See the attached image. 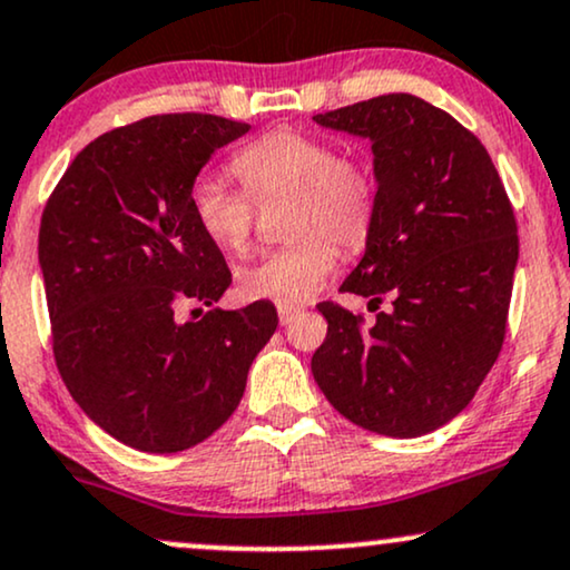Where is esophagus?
Returning a JSON list of instances; mask_svg holds the SVG:
<instances>
[{
    "instance_id": "34e87169",
    "label": "esophagus",
    "mask_w": 570,
    "mask_h": 570,
    "mask_svg": "<svg viewBox=\"0 0 570 570\" xmlns=\"http://www.w3.org/2000/svg\"><path fill=\"white\" fill-rule=\"evenodd\" d=\"M277 314H279V325H291L293 320H296V308H287V306H279L277 308Z\"/></svg>"
}]
</instances>
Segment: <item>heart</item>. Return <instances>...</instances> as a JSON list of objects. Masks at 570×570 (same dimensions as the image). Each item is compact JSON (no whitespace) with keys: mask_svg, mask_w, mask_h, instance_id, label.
Segmentation results:
<instances>
[{"mask_svg":"<svg viewBox=\"0 0 570 570\" xmlns=\"http://www.w3.org/2000/svg\"><path fill=\"white\" fill-rule=\"evenodd\" d=\"M232 171L256 206L291 200L285 248L266 253L237 269V293L245 301L298 306L317 296L335 266V250L354 253L367 243L375 224V181L360 160L338 158L333 142L279 129L245 145ZM189 208L210 243L222 250L248 248L256 208L227 181L203 174L189 187Z\"/></svg>","mask_w":570,"mask_h":570,"instance_id":"obj_1","label":"heart"}]
</instances>
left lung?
Returning <instances> with one entry per match:
<instances>
[{"mask_svg": "<svg viewBox=\"0 0 570 570\" xmlns=\"http://www.w3.org/2000/svg\"><path fill=\"white\" fill-rule=\"evenodd\" d=\"M325 129L370 139L375 224L343 293L389 314L362 330L338 304H320L327 338L312 375L327 402L364 431L414 439L456 417L500 356L518 227L479 137L446 110L396 91L314 116Z\"/></svg>", "mask_w": 570, "mask_h": 570, "instance_id": "1", "label": "left lung"}]
</instances>
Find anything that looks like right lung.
<instances>
[{
    "label": "right lung",
    "mask_w": 570,
    "mask_h": 570,
    "mask_svg": "<svg viewBox=\"0 0 570 570\" xmlns=\"http://www.w3.org/2000/svg\"><path fill=\"white\" fill-rule=\"evenodd\" d=\"M248 129L208 114L121 126L83 147L41 214L39 266L62 383L91 423L139 452H185L227 423L277 330L266 301L203 312L232 274L195 222L189 187ZM187 305L204 317L181 321Z\"/></svg>",
    "instance_id": "obj_1"
}]
</instances>
